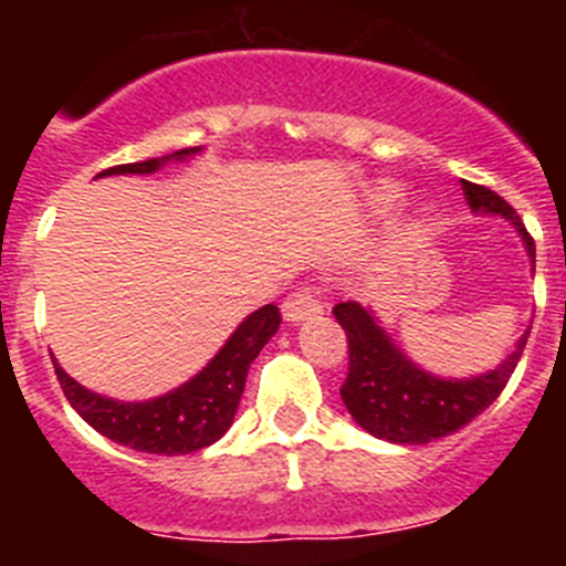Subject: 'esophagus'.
Returning <instances> with one entry per match:
<instances>
[{
    "label": "esophagus",
    "mask_w": 566,
    "mask_h": 566,
    "mask_svg": "<svg viewBox=\"0 0 566 566\" xmlns=\"http://www.w3.org/2000/svg\"><path fill=\"white\" fill-rule=\"evenodd\" d=\"M319 312H323V303H319L317 289L314 286L297 289V292L283 300V317L289 323H303L308 317H317Z\"/></svg>",
    "instance_id": "34e87169"
}]
</instances>
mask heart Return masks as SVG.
Segmentation results:
<instances>
[{
  "mask_svg": "<svg viewBox=\"0 0 566 566\" xmlns=\"http://www.w3.org/2000/svg\"><path fill=\"white\" fill-rule=\"evenodd\" d=\"M379 195H382V201H391V198H397V189L382 187V192H379Z\"/></svg>",
  "mask_w": 566,
  "mask_h": 566,
  "instance_id": "b5f03b06",
  "label": "heart"
}]
</instances>
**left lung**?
Instances as JSON below:
<instances>
[{
	"mask_svg": "<svg viewBox=\"0 0 566 566\" xmlns=\"http://www.w3.org/2000/svg\"><path fill=\"white\" fill-rule=\"evenodd\" d=\"M462 189L473 212L507 218L522 234L530 260L536 263V243L516 209L482 184L462 181ZM334 317L348 337V377L339 397L359 428L397 444L433 442L476 419L504 391L530 337L527 328L516 343V352L493 371L470 379H439L399 352L374 319L371 308L348 300L334 306Z\"/></svg>",
	"mask_w": 566,
	"mask_h": 566,
	"instance_id": "8db88e82",
	"label": "left lung"
}]
</instances>
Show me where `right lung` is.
Listing matches in <instances>:
<instances>
[{"instance_id": "add662e5", "label": "right lung", "mask_w": 566, "mask_h": 566, "mask_svg": "<svg viewBox=\"0 0 566 566\" xmlns=\"http://www.w3.org/2000/svg\"><path fill=\"white\" fill-rule=\"evenodd\" d=\"M195 153H198V147L178 149V153L164 155V158L122 164V167H109L98 175H149L172 158L184 161ZM277 328L280 308L274 303L258 308L234 328L227 345L209 359L203 371L195 374L181 388H175L158 399H147V402H115L102 394L87 391L84 385L67 377L64 368H59V363H53V368H56L59 385H62L67 402L102 437L127 444L133 451L181 457V453L201 451L207 444L218 442L229 431L240 397H243L249 365L254 363L260 348L274 337Z\"/></svg>"}]
</instances>
